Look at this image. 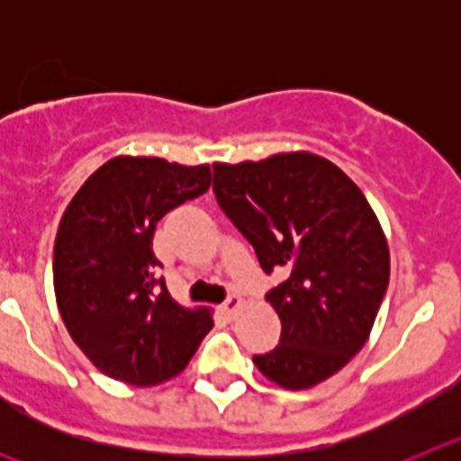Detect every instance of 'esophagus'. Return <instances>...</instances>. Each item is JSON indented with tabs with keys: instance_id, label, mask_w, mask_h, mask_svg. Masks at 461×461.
Listing matches in <instances>:
<instances>
[{
	"instance_id": "34e87169",
	"label": "esophagus",
	"mask_w": 461,
	"mask_h": 461,
	"mask_svg": "<svg viewBox=\"0 0 461 461\" xmlns=\"http://www.w3.org/2000/svg\"><path fill=\"white\" fill-rule=\"evenodd\" d=\"M240 304H242V297H240L238 293H233V295H228L226 300H223L221 309L228 313V316H233V313L240 309Z\"/></svg>"
}]
</instances>
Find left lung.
Wrapping results in <instances>:
<instances>
[{"mask_svg": "<svg viewBox=\"0 0 461 461\" xmlns=\"http://www.w3.org/2000/svg\"><path fill=\"white\" fill-rule=\"evenodd\" d=\"M214 195L254 247L279 346L254 356L263 376L307 390L339 372L367 341L388 291L390 254L367 198L328 158L309 152L214 164Z\"/></svg>", "mask_w": 461, "mask_h": 461, "instance_id": "obj_1", "label": "left lung"}]
</instances>
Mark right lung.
I'll list each match as a JSON object with an SVG mask.
<instances>
[{
	"mask_svg": "<svg viewBox=\"0 0 461 461\" xmlns=\"http://www.w3.org/2000/svg\"><path fill=\"white\" fill-rule=\"evenodd\" d=\"M210 166L117 157L80 186L55 240L57 307L94 367L157 385L189 365L212 330L207 309L170 297L152 251L157 221L210 189Z\"/></svg>",
	"mask_w": 461,
	"mask_h": 461,
	"instance_id": "right-lung-1",
	"label": "right lung"
}]
</instances>
